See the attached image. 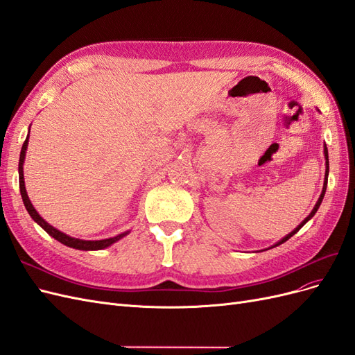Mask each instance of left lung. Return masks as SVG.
I'll return each instance as SVG.
<instances>
[{
    "label": "left lung",
    "instance_id": "8db88e82",
    "mask_svg": "<svg viewBox=\"0 0 355 355\" xmlns=\"http://www.w3.org/2000/svg\"><path fill=\"white\" fill-rule=\"evenodd\" d=\"M324 158H326V175H324V184H323V191H321V194H320V197H318V200H317V202H315V206H314V209L313 210H311V213L308 214V216L302 220V222H300L299 225H297V227L292 231V232H288L287 235H286V237L284 239H282L280 241H278V243H275L274 245H271L270 247V249H272V247H277V245H280V244H283V243H286L290 237H293V235L300 230V228H302L304 227V225L311 219V218H313L314 216V214L317 213V210H318V207H320V204H321V201H323V198H324V194H326V188H327V178H329V153H327V148H326V145H324Z\"/></svg>",
    "mask_w": 355,
    "mask_h": 355
}]
</instances>
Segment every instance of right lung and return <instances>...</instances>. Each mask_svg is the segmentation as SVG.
I'll return each instance as SVG.
<instances>
[{
    "instance_id": "add662e5",
    "label": "right lung",
    "mask_w": 355,
    "mask_h": 355,
    "mask_svg": "<svg viewBox=\"0 0 355 355\" xmlns=\"http://www.w3.org/2000/svg\"><path fill=\"white\" fill-rule=\"evenodd\" d=\"M28 142H29V135L26 136L25 142H24V146H22V151H20V158H19V188H20V196H22V200H24V204L25 207L28 210V213L31 214V218L34 219V222H37L40 227L44 230L49 235H51L53 239L58 240L59 243L65 244L68 247H72V249H77V250H102V249H106V247H110L111 244L116 243L118 240H121L123 237H125V235L130 232V231H125V232H121L115 235V237H111V239H105V240H80V239H73V237H69V235H67L65 232H62L59 230H56L55 227H51L50 223H47L44 219H42L40 216V213L35 210V207L32 206V202L28 197V192H26V188H25V179H24V163H25V157H26V149H28Z\"/></svg>"
}]
</instances>
